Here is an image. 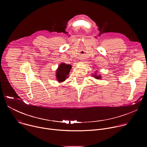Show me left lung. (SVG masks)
Masks as SVG:
<instances>
[{
  "label": "left lung",
  "instance_id": "1",
  "mask_svg": "<svg viewBox=\"0 0 147 147\" xmlns=\"http://www.w3.org/2000/svg\"><path fill=\"white\" fill-rule=\"evenodd\" d=\"M95 78H96V79H99V78H100V76H97L96 74L94 75V76Z\"/></svg>",
  "mask_w": 147,
  "mask_h": 147
}]
</instances>
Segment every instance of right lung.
Returning a JSON list of instances; mask_svg holds the SVG:
<instances>
[{
  "mask_svg": "<svg viewBox=\"0 0 147 147\" xmlns=\"http://www.w3.org/2000/svg\"><path fill=\"white\" fill-rule=\"evenodd\" d=\"M71 66L70 65H66L63 63L59 66L56 71L57 80L59 82L64 81L68 78V75L71 70Z\"/></svg>",
  "mask_w": 147,
  "mask_h": 147,
  "instance_id": "right-lung-1",
  "label": "right lung"
}]
</instances>
